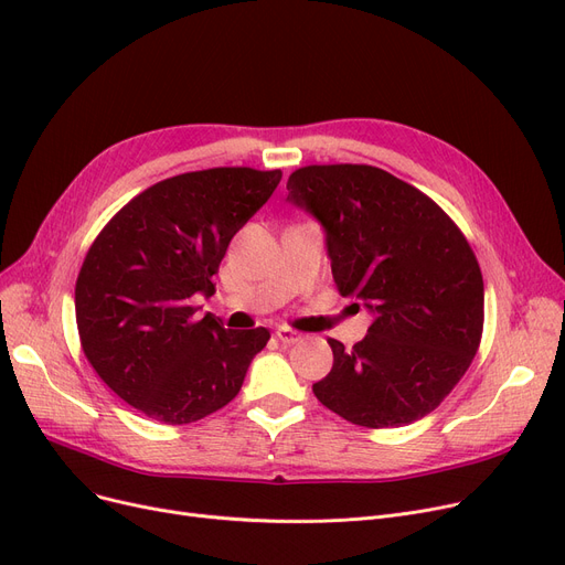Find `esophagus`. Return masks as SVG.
Instances as JSON below:
<instances>
[{
  "label": "esophagus",
  "instance_id": "esophagus-1",
  "mask_svg": "<svg viewBox=\"0 0 565 565\" xmlns=\"http://www.w3.org/2000/svg\"><path fill=\"white\" fill-rule=\"evenodd\" d=\"M277 339L281 341V343H286V347H290V343H298L300 339H302V334L298 332V330H292V328H286V326H281V328H277Z\"/></svg>",
  "mask_w": 565,
  "mask_h": 565
}]
</instances>
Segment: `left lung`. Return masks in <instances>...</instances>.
Returning a JSON list of instances; mask_svg holds the SVG:
<instances>
[{
    "label": "left lung",
    "instance_id": "1",
    "mask_svg": "<svg viewBox=\"0 0 565 565\" xmlns=\"http://www.w3.org/2000/svg\"><path fill=\"white\" fill-rule=\"evenodd\" d=\"M286 189L323 226L341 296L374 316L351 351L328 339L334 362L313 395L370 429L425 418L480 347L484 284L471 244L429 195L376 166H305Z\"/></svg>",
    "mask_w": 565,
    "mask_h": 565
}]
</instances>
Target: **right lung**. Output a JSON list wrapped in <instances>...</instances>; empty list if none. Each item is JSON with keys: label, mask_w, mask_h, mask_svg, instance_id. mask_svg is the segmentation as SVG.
Returning <instances> with one entry per match:
<instances>
[{"label": "right lung", "mask_w": 565, "mask_h": 565, "mask_svg": "<svg viewBox=\"0 0 565 565\" xmlns=\"http://www.w3.org/2000/svg\"><path fill=\"white\" fill-rule=\"evenodd\" d=\"M281 170L210 168L157 182L89 247L76 323L94 372L129 406L186 425L235 399L269 332L195 316L233 235L267 203Z\"/></svg>", "instance_id": "right-lung-1"}]
</instances>
